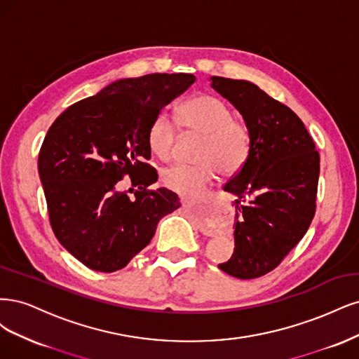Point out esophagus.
<instances>
[{
	"label": "esophagus",
	"instance_id": "34e87169",
	"mask_svg": "<svg viewBox=\"0 0 359 359\" xmlns=\"http://www.w3.org/2000/svg\"><path fill=\"white\" fill-rule=\"evenodd\" d=\"M180 203H182V207H183V209H188V207H191V204H189V201H188V200L182 198V200H180ZM200 231H201V233H203L204 236H212V228H210V226H207V225H203V224H201Z\"/></svg>",
	"mask_w": 359,
	"mask_h": 359
}]
</instances>
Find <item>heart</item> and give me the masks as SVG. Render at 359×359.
I'll use <instances>...</instances> for the list:
<instances>
[{
    "mask_svg": "<svg viewBox=\"0 0 359 359\" xmlns=\"http://www.w3.org/2000/svg\"><path fill=\"white\" fill-rule=\"evenodd\" d=\"M179 122L191 133L201 135L196 147L195 164H172L161 172V180L171 191L183 196H198L216 176L233 175L246 163L250 150L248 126L233 119L226 104L212 95H196L183 104ZM176 142V126L167 113L155 116L147 131V144L152 154L168 159Z\"/></svg>",
    "mask_w": 359,
    "mask_h": 359,
    "instance_id": "1",
    "label": "heart"
}]
</instances>
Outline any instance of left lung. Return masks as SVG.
<instances>
[{"label":"left lung","mask_w":359,"mask_h":359,"mask_svg":"<svg viewBox=\"0 0 359 359\" xmlns=\"http://www.w3.org/2000/svg\"><path fill=\"white\" fill-rule=\"evenodd\" d=\"M250 134L246 163L224 191L237 196L234 253L219 264L237 279L274 270L304 237L316 209L319 154L304 123L248 80L210 77Z\"/></svg>","instance_id":"obj_1"}]
</instances>
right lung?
<instances>
[{
	"instance_id": "1",
	"label": "right lung",
	"mask_w": 359,
	"mask_h": 359,
	"mask_svg": "<svg viewBox=\"0 0 359 359\" xmlns=\"http://www.w3.org/2000/svg\"><path fill=\"white\" fill-rule=\"evenodd\" d=\"M194 82L187 73L119 79L68 107L44 137L39 175L50 225L88 269H123L149 245L161 219L180 207L175 192L147 189L158 180L156 170L144 163L147 131ZM126 174L139 187L133 201L118 189Z\"/></svg>"
}]
</instances>
